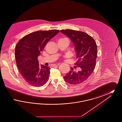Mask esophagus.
<instances>
[{
  "instance_id": "obj_1",
  "label": "esophagus",
  "mask_w": 122,
  "mask_h": 122,
  "mask_svg": "<svg viewBox=\"0 0 122 122\" xmlns=\"http://www.w3.org/2000/svg\"><path fill=\"white\" fill-rule=\"evenodd\" d=\"M60 64H53V65H52V66L53 67H55V66H58Z\"/></svg>"
}]
</instances>
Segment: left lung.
Returning <instances> with one entry per match:
<instances>
[{"mask_svg": "<svg viewBox=\"0 0 122 122\" xmlns=\"http://www.w3.org/2000/svg\"><path fill=\"white\" fill-rule=\"evenodd\" d=\"M60 31L73 43L77 59L75 65L80 68L78 72H75L74 68H71L64 76V80L72 85L80 84L87 80L95 69L97 53L96 42L84 32L70 29L62 30Z\"/></svg>", "mask_w": 122, "mask_h": 122, "instance_id": "8db88e82", "label": "left lung"}]
</instances>
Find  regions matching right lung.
Returning a JSON list of instances; mask_svg holds the SVG:
<instances>
[{
  "label": "right lung",
  "mask_w": 122,
  "mask_h": 122,
  "mask_svg": "<svg viewBox=\"0 0 122 122\" xmlns=\"http://www.w3.org/2000/svg\"><path fill=\"white\" fill-rule=\"evenodd\" d=\"M59 32L58 30L33 32L25 36L16 45L15 57L18 69L30 85L41 86L47 81L50 68L39 65L37 58L47 42Z\"/></svg>",
  "instance_id": "1"
}]
</instances>
